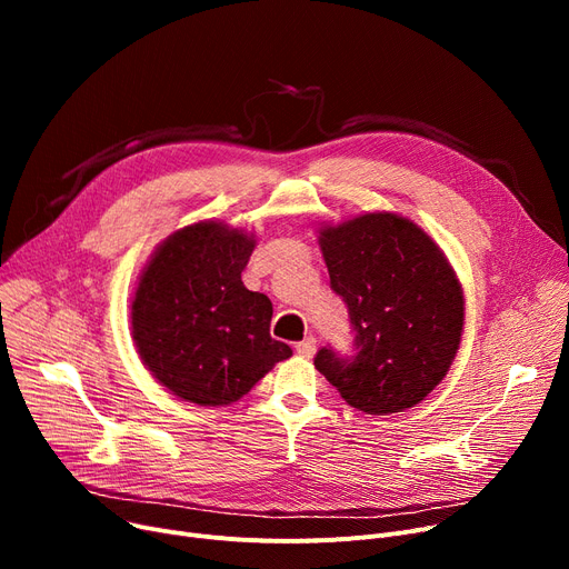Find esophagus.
I'll return each instance as SVG.
<instances>
[{
	"mask_svg": "<svg viewBox=\"0 0 569 569\" xmlns=\"http://www.w3.org/2000/svg\"><path fill=\"white\" fill-rule=\"evenodd\" d=\"M295 350L300 352L302 357H313V352H316V339L313 337H307L305 341H300L295 346Z\"/></svg>",
	"mask_w": 569,
	"mask_h": 569,
	"instance_id": "esophagus-1",
	"label": "esophagus"
}]
</instances>
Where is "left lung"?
I'll use <instances>...</instances> for the list:
<instances>
[{
    "label": "left lung",
    "mask_w": 569,
    "mask_h": 569,
    "mask_svg": "<svg viewBox=\"0 0 569 569\" xmlns=\"http://www.w3.org/2000/svg\"><path fill=\"white\" fill-rule=\"evenodd\" d=\"M318 242L348 307L355 355L320 348L316 369L367 415L420 403L461 343L463 290L450 260L420 226L390 212L325 226Z\"/></svg>",
    "instance_id": "obj_1"
}]
</instances>
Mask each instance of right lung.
Returning a JSON list of instances; mask_svg holds the SVG:
<instances>
[{
	"mask_svg": "<svg viewBox=\"0 0 569 569\" xmlns=\"http://www.w3.org/2000/svg\"><path fill=\"white\" fill-rule=\"evenodd\" d=\"M256 239L221 221L172 232L142 269L131 332L142 365L182 401L242 399L290 346L269 337L272 302L242 283Z\"/></svg>",
	"mask_w": 569,
	"mask_h": 569,
	"instance_id": "right-lung-1",
	"label": "right lung"
}]
</instances>
